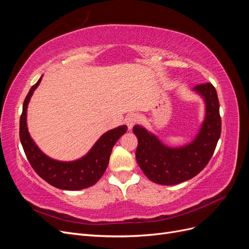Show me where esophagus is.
I'll use <instances>...</instances> for the list:
<instances>
[{
  "label": "esophagus",
  "mask_w": 249,
  "mask_h": 249,
  "mask_svg": "<svg viewBox=\"0 0 249 249\" xmlns=\"http://www.w3.org/2000/svg\"><path fill=\"white\" fill-rule=\"evenodd\" d=\"M139 120V116L138 114H135V113H132V114L127 115L126 118H125V123H126V125L129 129H132V127L134 126V124H136L138 123Z\"/></svg>",
  "instance_id": "1"
}]
</instances>
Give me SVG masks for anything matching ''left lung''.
Returning a JSON list of instances; mask_svg holds the SVG:
<instances>
[{
    "label": "left lung",
    "mask_w": 249,
    "mask_h": 249,
    "mask_svg": "<svg viewBox=\"0 0 249 249\" xmlns=\"http://www.w3.org/2000/svg\"><path fill=\"white\" fill-rule=\"evenodd\" d=\"M206 105V115L200 129L190 143L170 147L155 134L136 124L133 132L138 139L136 160L141 170L152 182L160 185H177L194 178L207 166L221 134L219 101L211 83L195 86Z\"/></svg>",
    "instance_id": "8db88e82"
}]
</instances>
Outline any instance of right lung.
Instances as JSON below:
<instances>
[{
	"label": "right lung",
	"mask_w": 249,
	"mask_h": 249,
	"mask_svg": "<svg viewBox=\"0 0 249 249\" xmlns=\"http://www.w3.org/2000/svg\"><path fill=\"white\" fill-rule=\"evenodd\" d=\"M42 76L27 94L19 119V138L27 159L32 168L50 185L62 190H81L94 185L106 171L112 148L126 132V125H120L103 134L91 149L81 159L71 162L58 161L43 154L31 138L27 126V109L30 99L38 87Z\"/></svg>",
	"instance_id": "add662e5"
}]
</instances>
